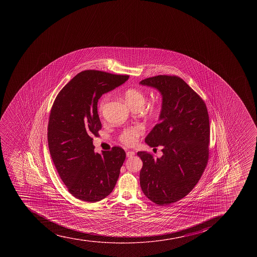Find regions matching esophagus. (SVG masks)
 Returning a JSON list of instances; mask_svg holds the SVG:
<instances>
[{
  "instance_id": "1",
  "label": "esophagus",
  "mask_w": 257,
  "mask_h": 257,
  "mask_svg": "<svg viewBox=\"0 0 257 257\" xmlns=\"http://www.w3.org/2000/svg\"><path fill=\"white\" fill-rule=\"evenodd\" d=\"M133 156H135V152H133V151H128V152H127V158H133Z\"/></svg>"
}]
</instances>
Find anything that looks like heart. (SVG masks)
I'll return each instance as SVG.
<instances>
[{
    "label": "heart",
    "instance_id": "1",
    "mask_svg": "<svg viewBox=\"0 0 257 257\" xmlns=\"http://www.w3.org/2000/svg\"><path fill=\"white\" fill-rule=\"evenodd\" d=\"M124 99L128 104L133 108H141L144 105L146 101L145 94L142 90L138 89H129L124 92ZM106 102V97L102 99L99 106V113H102L104 109V104ZM158 106V102H153L151 105L152 110L155 109ZM144 133V127L139 124L129 127L119 136V140L125 145L133 146L137 143L138 138Z\"/></svg>",
    "mask_w": 257,
    "mask_h": 257
}]
</instances>
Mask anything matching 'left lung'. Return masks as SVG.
<instances>
[{"label": "left lung", "instance_id": "obj_1", "mask_svg": "<svg viewBox=\"0 0 257 257\" xmlns=\"http://www.w3.org/2000/svg\"><path fill=\"white\" fill-rule=\"evenodd\" d=\"M141 84L158 89L163 95L159 122L146 138L151 148L162 146L155 158L138 152L143 160L140 184L143 193L158 205L184 198L195 187L208 163L209 117L203 99L183 79L158 75Z\"/></svg>", "mask_w": 257, "mask_h": 257}]
</instances>
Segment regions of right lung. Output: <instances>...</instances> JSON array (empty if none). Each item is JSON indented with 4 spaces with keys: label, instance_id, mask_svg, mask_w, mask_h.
Masks as SVG:
<instances>
[{
    "label": "right lung",
    "instance_id": "right-lung-1",
    "mask_svg": "<svg viewBox=\"0 0 257 257\" xmlns=\"http://www.w3.org/2000/svg\"><path fill=\"white\" fill-rule=\"evenodd\" d=\"M128 75L84 70L60 90L49 115L48 143L54 166L72 195L89 203L114 189L125 153L119 147L94 153L93 136L101 129L97 103Z\"/></svg>",
    "mask_w": 257,
    "mask_h": 257
}]
</instances>
